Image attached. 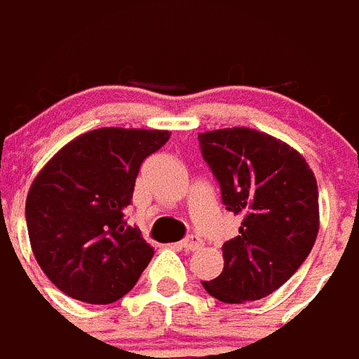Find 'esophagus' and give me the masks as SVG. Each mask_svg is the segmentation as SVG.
Masks as SVG:
<instances>
[{"mask_svg": "<svg viewBox=\"0 0 359 359\" xmlns=\"http://www.w3.org/2000/svg\"><path fill=\"white\" fill-rule=\"evenodd\" d=\"M203 245V240L197 238V236H189V238H185L182 243H180V248L185 249V251H195V249H199Z\"/></svg>", "mask_w": 359, "mask_h": 359, "instance_id": "1", "label": "esophagus"}]
</instances>
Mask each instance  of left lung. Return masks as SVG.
Listing matches in <instances>:
<instances>
[{
  "label": "left lung",
  "instance_id": "obj_1",
  "mask_svg": "<svg viewBox=\"0 0 359 359\" xmlns=\"http://www.w3.org/2000/svg\"><path fill=\"white\" fill-rule=\"evenodd\" d=\"M199 143L222 203L241 216L240 233L222 245V273L203 288L224 304L266 297L296 273L317 240L313 170L294 147L249 127L205 131Z\"/></svg>",
  "mask_w": 359,
  "mask_h": 359
}]
</instances>
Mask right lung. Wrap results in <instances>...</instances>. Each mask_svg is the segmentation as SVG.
<instances>
[{"instance_id": "1", "label": "right lung", "mask_w": 359, "mask_h": 359, "mask_svg": "<svg viewBox=\"0 0 359 359\" xmlns=\"http://www.w3.org/2000/svg\"><path fill=\"white\" fill-rule=\"evenodd\" d=\"M168 139L160 129H93L38 172L27 195L30 248L63 294L94 306L118 302L151 263L154 249L123 210L143 160Z\"/></svg>"}]
</instances>
